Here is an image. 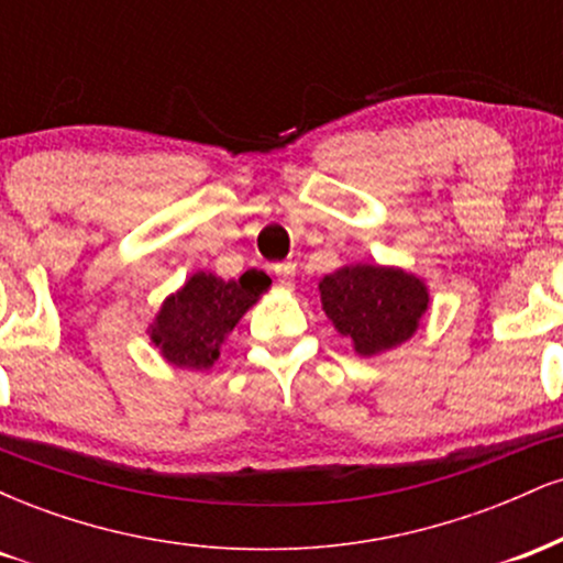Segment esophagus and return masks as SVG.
<instances>
[{
	"mask_svg": "<svg viewBox=\"0 0 563 563\" xmlns=\"http://www.w3.org/2000/svg\"><path fill=\"white\" fill-rule=\"evenodd\" d=\"M273 273H275L280 286H290V280L296 277V264L294 262H280V264H275Z\"/></svg>",
	"mask_w": 563,
	"mask_h": 563,
	"instance_id": "34e87169",
	"label": "esophagus"
}]
</instances>
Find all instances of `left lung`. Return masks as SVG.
Listing matches in <instances>:
<instances>
[{"label":"left lung","mask_w":563,"mask_h":563,"mask_svg":"<svg viewBox=\"0 0 563 563\" xmlns=\"http://www.w3.org/2000/svg\"><path fill=\"white\" fill-rule=\"evenodd\" d=\"M320 299L328 320L354 341L360 354H378L402 344L416 333L429 307V294L418 277L371 264L322 277Z\"/></svg>","instance_id":"obj_1"}]
</instances>
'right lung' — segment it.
Masks as SVG:
<instances>
[{
	"label": "right lung",
	"mask_w": 563,
	"mask_h": 563,
	"mask_svg": "<svg viewBox=\"0 0 563 563\" xmlns=\"http://www.w3.org/2000/svg\"><path fill=\"white\" fill-rule=\"evenodd\" d=\"M267 286L269 277L256 269L238 280H219L209 273L192 275L183 290L164 301L151 339L172 365L192 371L214 365L222 341Z\"/></svg>",
	"instance_id": "right-lung-1"
}]
</instances>
